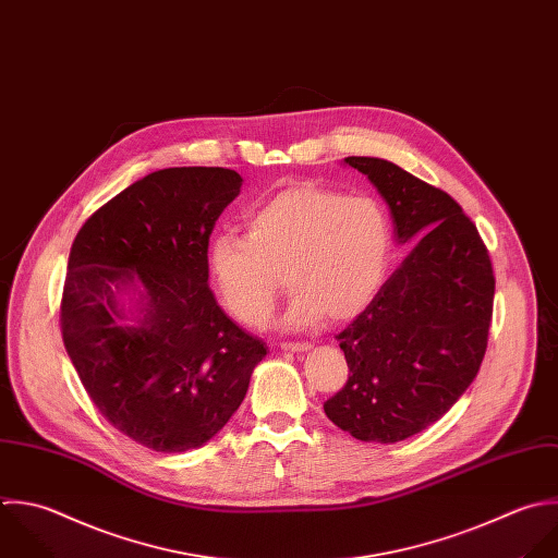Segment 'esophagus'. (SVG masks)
<instances>
[{
  "label": "esophagus",
  "mask_w": 558,
  "mask_h": 558,
  "mask_svg": "<svg viewBox=\"0 0 558 558\" xmlns=\"http://www.w3.org/2000/svg\"><path fill=\"white\" fill-rule=\"evenodd\" d=\"M313 345L311 343H280V350L284 352H308Z\"/></svg>",
  "instance_id": "34e87169"
}]
</instances>
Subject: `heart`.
<instances>
[{
	"label": "heart",
	"instance_id": "obj_1",
	"mask_svg": "<svg viewBox=\"0 0 558 558\" xmlns=\"http://www.w3.org/2000/svg\"><path fill=\"white\" fill-rule=\"evenodd\" d=\"M247 234L221 232L210 241L208 267L223 306L243 324L260 326L282 276L295 291L284 328L356 317L378 293L389 254L387 213L372 197L300 184L289 186L245 219Z\"/></svg>",
	"mask_w": 558,
	"mask_h": 558
}]
</instances>
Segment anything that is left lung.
<instances>
[{
  "mask_svg": "<svg viewBox=\"0 0 558 558\" xmlns=\"http://www.w3.org/2000/svg\"><path fill=\"white\" fill-rule=\"evenodd\" d=\"M378 189L400 245H413L337 341L350 376L324 411L354 439L398 444L441 420L474 383L494 313L489 252L441 189L374 156H348Z\"/></svg>",
  "mask_w": 558,
  "mask_h": 558,
  "instance_id": "1",
  "label": "left lung"
}]
</instances>
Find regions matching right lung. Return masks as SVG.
Wrapping results in <instances>:
<instances>
[{"label": "right lung", "mask_w": 558, "mask_h": 558, "mask_svg": "<svg viewBox=\"0 0 558 558\" xmlns=\"http://www.w3.org/2000/svg\"><path fill=\"white\" fill-rule=\"evenodd\" d=\"M241 184L223 167L154 171L90 215L71 245L64 350L110 426L156 452L208 444L267 354L208 289V239Z\"/></svg>", "instance_id": "1"}]
</instances>
